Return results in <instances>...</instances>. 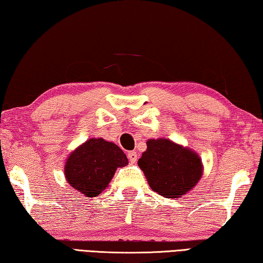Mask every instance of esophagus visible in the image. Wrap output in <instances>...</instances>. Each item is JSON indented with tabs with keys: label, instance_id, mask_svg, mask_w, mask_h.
Segmentation results:
<instances>
[{
	"label": "esophagus",
	"instance_id": "esophagus-1",
	"mask_svg": "<svg viewBox=\"0 0 263 263\" xmlns=\"http://www.w3.org/2000/svg\"><path fill=\"white\" fill-rule=\"evenodd\" d=\"M127 157L129 159V162L135 163L137 160V154L135 153V151H129V153L127 154Z\"/></svg>",
	"mask_w": 263,
	"mask_h": 263
}]
</instances>
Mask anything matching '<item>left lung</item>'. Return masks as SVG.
<instances>
[{"label":"left lung","instance_id":"obj_1","mask_svg":"<svg viewBox=\"0 0 263 263\" xmlns=\"http://www.w3.org/2000/svg\"><path fill=\"white\" fill-rule=\"evenodd\" d=\"M139 166L153 191L170 199L186 194L202 176L199 156L165 139L146 142V151L139 159Z\"/></svg>","mask_w":263,"mask_h":263}]
</instances>
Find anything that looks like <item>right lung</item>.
Segmentation results:
<instances>
[{"label":"right lung","mask_w":263,"mask_h":263,"mask_svg":"<svg viewBox=\"0 0 263 263\" xmlns=\"http://www.w3.org/2000/svg\"><path fill=\"white\" fill-rule=\"evenodd\" d=\"M127 164V156L118 145L103 139H90L69 156L64 173L75 190L95 197L107 187L117 168Z\"/></svg>","instance_id":"obj_1"}]
</instances>
